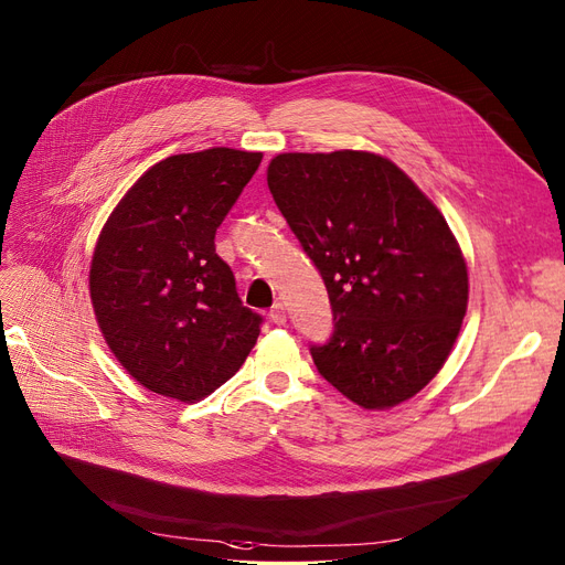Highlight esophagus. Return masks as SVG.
Masks as SVG:
<instances>
[{"instance_id":"34e87169","label":"esophagus","mask_w":565,"mask_h":565,"mask_svg":"<svg viewBox=\"0 0 565 565\" xmlns=\"http://www.w3.org/2000/svg\"><path fill=\"white\" fill-rule=\"evenodd\" d=\"M269 321L275 326H284L286 323V307L281 302H277L273 309H269Z\"/></svg>"}]
</instances>
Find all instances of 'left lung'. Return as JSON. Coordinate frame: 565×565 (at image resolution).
Masks as SVG:
<instances>
[{"instance_id": "8db88e82", "label": "left lung", "mask_w": 565, "mask_h": 565, "mask_svg": "<svg viewBox=\"0 0 565 565\" xmlns=\"http://www.w3.org/2000/svg\"><path fill=\"white\" fill-rule=\"evenodd\" d=\"M267 186L321 273L334 332L321 376L366 411L408 402L446 364L469 269L446 216L399 166L362 152H286Z\"/></svg>"}]
</instances>
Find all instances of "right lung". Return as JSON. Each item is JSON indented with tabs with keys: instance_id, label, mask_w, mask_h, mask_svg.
I'll return each mask as SVG.
<instances>
[{
	"instance_id": "1",
	"label": "right lung",
	"mask_w": 565,
	"mask_h": 565,
	"mask_svg": "<svg viewBox=\"0 0 565 565\" xmlns=\"http://www.w3.org/2000/svg\"><path fill=\"white\" fill-rule=\"evenodd\" d=\"M263 152L173 154L110 212L89 265V298L110 353L142 387L201 402L247 360L263 318L242 307L214 235Z\"/></svg>"
}]
</instances>
